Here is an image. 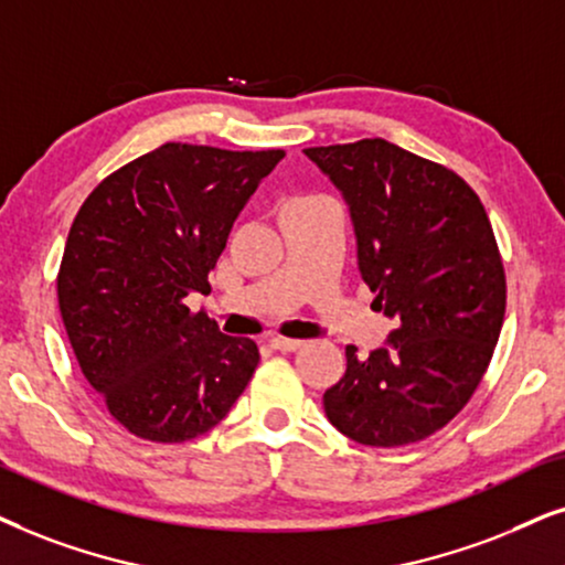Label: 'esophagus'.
Listing matches in <instances>:
<instances>
[{"mask_svg":"<svg viewBox=\"0 0 565 565\" xmlns=\"http://www.w3.org/2000/svg\"><path fill=\"white\" fill-rule=\"evenodd\" d=\"M270 347L276 349V352H297V349H302V341L297 339H270Z\"/></svg>","mask_w":565,"mask_h":565,"instance_id":"esophagus-1","label":"esophagus"}]
</instances>
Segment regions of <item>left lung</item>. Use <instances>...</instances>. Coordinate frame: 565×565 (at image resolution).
Listing matches in <instances>:
<instances>
[{
	"instance_id": "obj_1",
	"label": "left lung",
	"mask_w": 565,
	"mask_h": 565,
	"mask_svg": "<svg viewBox=\"0 0 565 565\" xmlns=\"http://www.w3.org/2000/svg\"><path fill=\"white\" fill-rule=\"evenodd\" d=\"M305 153L344 192L360 274L396 323L365 360L347 347L326 417L362 446L425 440L467 406L501 335L505 270L488 213L456 171L383 138Z\"/></svg>"
}]
</instances>
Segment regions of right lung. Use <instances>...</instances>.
Listing matches in <instances>:
<instances>
[{
    "label": "right lung",
    "instance_id": "right-lung-1",
    "mask_svg": "<svg viewBox=\"0 0 565 565\" xmlns=\"http://www.w3.org/2000/svg\"><path fill=\"white\" fill-rule=\"evenodd\" d=\"M281 159L163 142L77 211L56 274L62 323L85 381L135 438L209 433L258 367L253 339L224 335L184 297L209 295L234 218Z\"/></svg>",
    "mask_w": 565,
    "mask_h": 565
}]
</instances>
